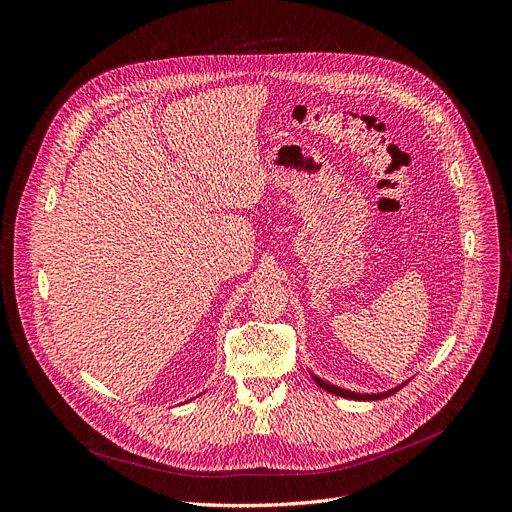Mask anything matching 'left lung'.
Returning <instances> with one entry per match:
<instances>
[{"label":"left lung","instance_id":"8db88e82","mask_svg":"<svg viewBox=\"0 0 512 512\" xmlns=\"http://www.w3.org/2000/svg\"><path fill=\"white\" fill-rule=\"evenodd\" d=\"M311 377L315 379V383L321 387V389H325V391H329V393H335V395H339V397H347V399H359V401H375V399H383V397H389V395H393L395 391H399L405 383H401V385H397V387H393V389H387V391H381V393H357V391H351V389H343V387H337V385H333V383H327L325 379H321V377H317L315 373H311Z\"/></svg>","mask_w":512,"mask_h":512}]
</instances>
